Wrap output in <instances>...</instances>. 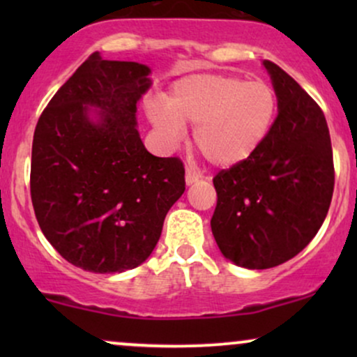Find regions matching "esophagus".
Instances as JSON below:
<instances>
[{
    "label": "esophagus",
    "instance_id": "1",
    "mask_svg": "<svg viewBox=\"0 0 357 357\" xmlns=\"http://www.w3.org/2000/svg\"><path fill=\"white\" fill-rule=\"evenodd\" d=\"M199 179V176L195 173V171L192 169H186V184L188 186H190V184H192V183H196Z\"/></svg>",
    "mask_w": 357,
    "mask_h": 357
}]
</instances>
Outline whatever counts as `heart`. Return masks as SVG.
I'll return each instance as SVG.
<instances>
[{
	"mask_svg": "<svg viewBox=\"0 0 357 357\" xmlns=\"http://www.w3.org/2000/svg\"><path fill=\"white\" fill-rule=\"evenodd\" d=\"M277 112V97L265 82L233 75H191L174 85L167 105L153 104L149 119L169 146L195 126V146L211 165H241L260 149Z\"/></svg>",
	"mask_w": 357,
	"mask_h": 357,
	"instance_id": "heart-1",
	"label": "heart"
}]
</instances>
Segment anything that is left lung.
Here are the masks:
<instances>
[{
	"label": "left lung",
	"instance_id": "8db88e82",
	"mask_svg": "<svg viewBox=\"0 0 357 357\" xmlns=\"http://www.w3.org/2000/svg\"><path fill=\"white\" fill-rule=\"evenodd\" d=\"M278 114L267 139L241 165L213 178L211 231L228 260L272 268L301 253L322 227L334 191L329 127L315 100L265 60Z\"/></svg>",
	"mask_w": 357,
	"mask_h": 357
}]
</instances>
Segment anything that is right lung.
I'll return each mask as SVG.
<instances>
[{
	"label": "right lung",
	"instance_id": "add662e5",
	"mask_svg": "<svg viewBox=\"0 0 357 357\" xmlns=\"http://www.w3.org/2000/svg\"><path fill=\"white\" fill-rule=\"evenodd\" d=\"M137 61L92 53L59 89L35 127L30 192L45 238L96 273L136 268L153 253L184 192L179 158H158L136 129L151 87ZM97 109L89 116V109Z\"/></svg>",
	"mask_w": 357,
	"mask_h": 357
}]
</instances>
